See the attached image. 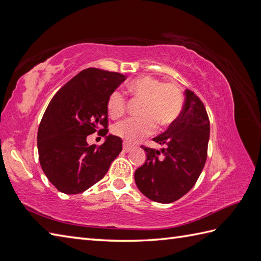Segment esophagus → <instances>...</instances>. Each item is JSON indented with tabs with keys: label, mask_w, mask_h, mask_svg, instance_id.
I'll use <instances>...</instances> for the list:
<instances>
[{
	"label": "esophagus",
	"mask_w": 261,
	"mask_h": 261,
	"mask_svg": "<svg viewBox=\"0 0 261 261\" xmlns=\"http://www.w3.org/2000/svg\"><path fill=\"white\" fill-rule=\"evenodd\" d=\"M132 148H134V146H131V145H129V144H126V143L123 144V151H125V153H127V151L132 150Z\"/></svg>",
	"instance_id": "1"
}]
</instances>
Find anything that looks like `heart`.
I'll return each mask as SVG.
<instances>
[{
	"label": "heart",
	"mask_w": 261,
	"mask_h": 261,
	"mask_svg": "<svg viewBox=\"0 0 261 261\" xmlns=\"http://www.w3.org/2000/svg\"><path fill=\"white\" fill-rule=\"evenodd\" d=\"M127 92L135 99H141L139 118H129L115 125V135L129 143L148 136L158 124L165 127L176 121L182 110L184 97L178 85L163 83L148 76L137 77L127 84ZM127 103L121 92L111 93L107 100V112L112 118H120L126 113Z\"/></svg>",
	"instance_id": "b5f03b06"
}]
</instances>
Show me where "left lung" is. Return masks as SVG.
<instances>
[{
	"label": "left lung",
	"mask_w": 261,
	"mask_h": 261,
	"mask_svg": "<svg viewBox=\"0 0 261 261\" xmlns=\"http://www.w3.org/2000/svg\"><path fill=\"white\" fill-rule=\"evenodd\" d=\"M209 138L210 122L204 105L193 91L185 90L179 116L153 138L163 148L141 146L146 161L135 172L137 187L151 201L179 200L194 187L204 168Z\"/></svg>",
	"instance_id": "8db88e82"
}]
</instances>
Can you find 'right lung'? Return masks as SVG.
Listing matches in <instances>:
<instances>
[{"mask_svg": "<svg viewBox=\"0 0 261 261\" xmlns=\"http://www.w3.org/2000/svg\"><path fill=\"white\" fill-rule=\"evenodd\" d=\"M126 76L87 68L51 99L37 131L42 170L59 192L80 194L101 180L122 151V139L108 134L107 100ZM98 130L106 141L89 145Z\"/></svg>", "mask_w": 261, "mask_h": 261, "instance_id": "add662e5", "label": "right lung"}]
</instances>
